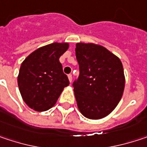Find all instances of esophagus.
<instances>
[{
	"label": "esophagus",
	"mask_w": 147,
	"mask_h": 147,
	"mask_svg": "<svg viewBox=\"0 0 147 147\" xmlns=\"http://www.w3.org/2000/svg\"><path fill=\"white\" fill-rule=\"evenodd\" d=\"M68 79H69L70 82H72V76H71V74H69V75H68Z\"/></svg>",
	"instance_id": "esophagus-1"
}]
</instances>
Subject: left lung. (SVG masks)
I'll return each mask as SVG.
<instances>
[{
	"instance_id": "obj_1",
	"label": "left lung",
	"mask_w": 147,
	"mask_h": 147,
	"mask_svg": "<svg viewBox=\"0 0 147 147\" xmlns=\"http://www.w3.org/2000/svg\"><path fill=\"white\" fill-rule=\"evenodd\" d=\"M76 56L80 74L73 83L77 107L90 119L106 117L116 108L125 89V74L119 58L92 43H77Z\"/></svg>"
}]
</instances>
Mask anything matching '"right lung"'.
Instances as JSON below:
<instances>
[{
	"label": "right lung",
	"mask_w": 147,
	"mask_h": 147,
	"mask_svg": "<svg viewBox=\"0 0 147 147\" xmlns=\"http://www.w3.org/2000/svg\"><path fill=\"white\" fill-rule=\"evenodd\" d=\"M68 48V43L55 42L37 49L22 61L18 84L22 99L32 109L49 110L70 84L59 60Z\"/></svg>",
	"instance_id": "1"
}]
</instances>
